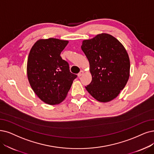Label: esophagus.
Segmentation results:
<instances>
[{
  "mask_svg": "<svg viewBox=\"0 0 154 154\" xmlns=\"http://www.w3.org/2000/svg\"><path fill=\"white\" fill-rule=\"evenodd\" d=\"M83 74H84V71H82V70H81L80 72H79L78 74V77H80V76H82L83 75Z\"/></svg>",
  "mask_w": 154,
  "mask_h": 154,
  "instance_id": "1",
  "label": "esophagus"
}]
</instances>
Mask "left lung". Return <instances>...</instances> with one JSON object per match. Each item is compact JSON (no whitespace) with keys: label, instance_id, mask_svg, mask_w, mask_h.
<instances>
[{"label":"left lung","instance_id":"1","mask_svg":"<svg viewBox=\"0 0 154 154\" xmlns=\"http://www.w3.org/2000/svg\"><path fill=\"white\" fill-rule=\"evenodd\" d=\"M81 47L89 61L92 76L86 89L98 102L112 100L130 77V58L125 47L111 35L100 33L84 40Z\"/></svg>","mask_w":154,"mask_h":154}]
</instances>
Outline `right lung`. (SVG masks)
Here are the masks:
<instances>
[{"instance_id":"1","label":"right lung","mask_w":154,"mask_h":154,"mask_svg":"<svg viewBox=\"0 0 154 154\" xmlns=\"http://www.w3.org/2000/svg\"><path fill=\"white\" fill-rule=\"evenodd\" d=\"M69 41L49 38L36 41L27 61V76L31 87L40 99L56 105L66 97L77 75L60 54Z\"/></svg>"}]
</instances>
